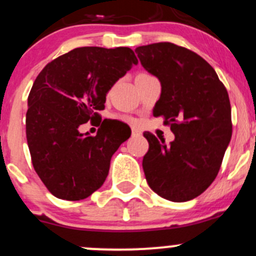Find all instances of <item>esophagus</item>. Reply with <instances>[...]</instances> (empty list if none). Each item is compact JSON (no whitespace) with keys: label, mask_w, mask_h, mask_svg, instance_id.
<instances>
[{"label":"esophagus","mask_w":256,"mask_h":256,"mask_svg":"<svg viewBox=\"0 0 256 256\" xmlns=\"http://www.w3.org/2000/svg\"><path fill=\"white\" fill-rule=\"evenodd\" d=\"M140 130H139V129H136V128H132V136H140Z\"/></svg>","instance_id":"1"}]
</instances>
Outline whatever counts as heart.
Segmentation results:
<instances>
[{
	"label": "heart",
	"mask_w": 256,
	"mask_h": 256,
	"mask_svg": "<svg viewBox=\"0 0 256 256\" xmlns=\"http://www.w3.org/2000/svg\"><path fill=\"white\" fill-rule=\"evenodd\" d=\"M122 120H126V122H132V120H133L130 117H127V116H124V117H122Z\"/></svg>",
	"instance_id": "b5f03b06"
}]
</instances>
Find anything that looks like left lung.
<instances>
[{"mask_svg": "<svg viewBox=\"0 0 256 256\" xmlns=\"http://www.w3.org/2000/svg\"><path fill=\"white\" fill-rule=\"evenodd\" d=\"M142 66L162 84L153 110L176 139L143 134L149 149L143 170L152 190L172 202L200 196L216 178L232 138V107L214 68L188 48L159 42L136 48Z\"/></svg>", "mask_w": 256, "mask_h": 256, "instance_id": "obj_1", "label": "left lung"}]
</instances>
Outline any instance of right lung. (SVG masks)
Segmentation results:
<instances>
[{"instance_id":"right-lung-1","label":"right lung","mask_w":256,"mask_h":256,"mask_svg":"<svg viewBox=\"0 0 256 256\" xmlns=\"http://www.w3.org/2000/svg\"><path fill=\"white\" fill-rule=\"evenodd\" d=\"M136 63L128 47H80L37 76L28 96L26 136L34 170L54 196L80 200L103 186L110 158L130 129L103 120L92 136L78 127L100 120L108 90Z\"/></svg>"}]
</instances>
